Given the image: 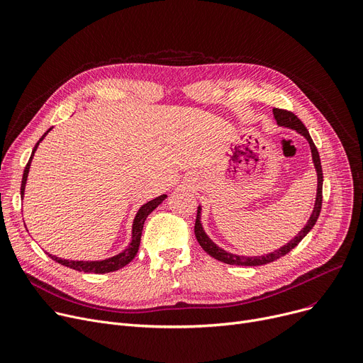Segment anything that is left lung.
Segmentation results:
<instances>
[{"mask_svg": "<svg viewBox=\"0 0 363 363\" xmlns=\"http://www.w3.org/2000/svg\"><path fill=\"white\" fill-rule=\"evenodd\" d=\"M274 118L277 121V123L279 126H284V128H290V129H294L296 132H298L300 135H303L304 138L308 140L309 145H311V151H312V160H313V164H315V169H316V175H318V189H316V200H315V207H313V212L306 223V226L303 228V230L285 245H282L281 249L278 250H274L272 253L269 255H264V256H253V257H247V256H237V255H233V253H228L225 252L223 249H220V247H218L211 238L207 237V234L204 233L203 226H201V207L199 206V211H197V219H196V225H194V233H196V238L199 241V244L201 245V249L207 253L211 255L212 257H215L216 260H220L223 263H228V264H238V266H260V264H266V263H271L282 256L287 255L289 252H291L294 247L308 235V233L312 230V228L315 226L318 218H319V213H320V208H322V182H323V175H322V166H320V159H319V152H318V148L315 147L311 135H309V130L306 129V126H304L301 123V121L296 116L294 113L291 111H287V110H282V108H274Z\"/></svg>", "mask_w": 363, "mask_h": 363, "instance_id": "1", "label": "left lung"}]
</instances>
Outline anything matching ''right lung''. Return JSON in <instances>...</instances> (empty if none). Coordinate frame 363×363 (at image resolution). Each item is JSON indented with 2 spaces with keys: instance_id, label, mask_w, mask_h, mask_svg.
Instances as JSON below:
<instances>
[{
  "instance_id": "right-lung-1",
  "label": "right lung",
  "mask_w": 363,
  "mask_h": 363,
  "mask_svg": "<svg viewBox=\"0 0 363 363\" xmlns=\"http://www.w3.org/2000/svg\"><path fill=\"white\" fill-rule=\"evenodd\" d=\"M51 129H48L44 135L40 138V141L36 143V145L33 147V151L30 155V159L25 167V172H23V178H22V186H21V194L23 197L25 194V186H26V179H28V174H29V167H30V162H32V157H33V152L36 151L38 145H40V143L44 140V137L47 135V133L50 132ZM167 196L163 194V196H159L156 199H152L151 201L143 204L140 207V211L135 216V219H133V223H132V240L129 242V245L126 247V249L116 255L113 257H108V259H104V260H94V262H84V260H67V259H62V257H55L52 255H48L54 262L60 263L63 266H67V268L70 269H74V271H79V272H88V274H107V272H114L118 271L121 268H123V266H126L133 257L137 256L138 253V249H140V242H141V234H143V226H144V222L147 219V216L155 211V208L166 199Z\"/></svg>"
}]
</instances>
